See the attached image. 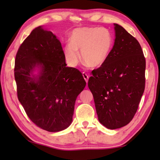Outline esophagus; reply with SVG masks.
<instances>
[{
    "instance_id": "1",
    "label": "esophagus",
    "mask_w": 160,
    "mask_h": 160,
    "mask_svg": "<svg viewBox=\"0 0 160 160\" xmlns=\"http://www.w3.org/2000/svg\"><path fill=\"white\" fill-rule=\"evenodd\" d=\"M82 76H83L84 79L85 80L86 82H87V83H88V80H89V76H88V75H87V74H86L85 73H82Z\"/></svg>"
}]
</instances>
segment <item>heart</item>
Returning <instances> with one entry per match:
<instances>
[{
    "instance_id": "heart-1",
    "label": "heart",
    "mask_w": 160,
    "mask_h": 160,
    "mask_svg": "<svg viewBox=\"0 0 160 160\" xmlns=\"http://www.w3.org/2000/svg\"><path fill=\"white\" fill-rule=\"evenodd\" d=\"M70 45L64 48V56L71 67H76L80 55L87 66L96 69L106 62L113 47V39L105 28H82L73 30L69 38Z\"/></svg>"
}]
</instances>
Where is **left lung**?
Listing matches in <instances>:
<instances>
[{
  "label": "left lung",
  "instance_id": "8db88e82",
  "mask_svg": "<svg viewBox=\"0 0 160 160\" xmlns=\"http://www.w3.org/2000/svg\"><path fill=\"white\" fill-rule=\"evenodd\" d=\"M115 42L107 60L93 70L88 82L98 120L116 129L130 122L145 87L146 60L140 43L114 23Z\"/></svg>",
  "mask_w": 160,
  "mask_h": 160
}]
</instances>
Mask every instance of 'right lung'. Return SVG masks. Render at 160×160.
Instances as JSON below:
<instances>
[{"label":"right lung","instance_id":"right-lung-1","mask_svg":"<svg viewBox=\"0 0 160 160\" xmlns=\"http://www.w3.org/2000/svg\"><path fill=\"white\" fill-rule=\"evenodd\" d=\"M66 66L60 40L42 26L33 30L16 56L18 100L30 120L49 132L69 127L76 98L86 86L80 71Z\"/></svg>","mask_w":160,"mask_h":160}]
</instances>
